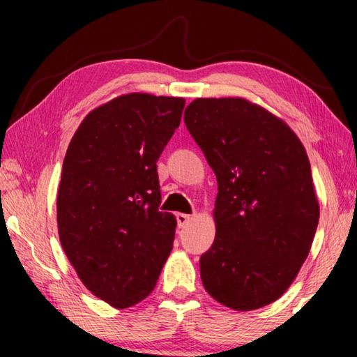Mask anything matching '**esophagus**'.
<instances>
[{
    "label": "esophagus",
    "mask_w": 357,
    "mask_h": 357,
    "mask_svg": "<svg viewBox=\"0 0 357 357\" xmlns=\"http://www.w3.org/2000/svg\"><path fill=\"white\" fill-rule=\"evenodd\" d=\"M190 220H192V215H189V214H183V213L176 214V222H178L179 228H184Z\"/></svg>",
    "instance_id": "esophagus-1"
}]
</instances>
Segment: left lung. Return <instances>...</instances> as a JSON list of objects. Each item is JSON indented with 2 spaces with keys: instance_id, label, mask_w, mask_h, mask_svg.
<instances>
[{
  "instance_id": "obj_1",
  "label": "left lung",
  "mask_w": 357,
  "mask_h": 357,
  "mask_svg": "<svg viewBox=\"0 0 357 357\" xmlns=\"http://www.w3.org/2000/svg\"><path fill=\"white\" fill-rule=\"evenodd\" d=\"M184 123L219 187L203 287L229 309L268 305L291 285L318 227L305 149L282 119L241 98L195 99Z\"/></svg>"
}]
</instances>
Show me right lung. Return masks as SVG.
<instances>
[{
    "label": "right lung",
    "instance_id": "obj_1",
    "mask_svg": "<svg viewBox=\"0 0 357 357\" xmlns=\"http://www.w3.org/2000/svg\"><path fill=\"white\" fill-rule=\"evenodd\" d=\"M185 100L126 94L96 108L69 143L59 183V241L89 291L116 309L153 291L176 219L162 213L157 160Z\"/></svg>",
    "mask_w": 357,
    "mask_h": 357
}]
</instances>
